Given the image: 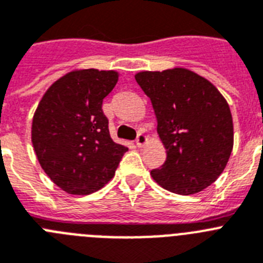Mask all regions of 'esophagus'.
Here are the masks:
<instances>
[{
  "instance_id": "34e87169",
  "label": "esophagus",
  "mask_w": 263,
  "mask_h": 263,
  "mask_svg": "<svg viewBox=\"0 0 263 263\" xmlns=\"http://www.w3.org/2000/svg\"><path fill=\"white\" fill-rule=\"evenodd\" d=\"M147 136L140 132V134H138V138H136V144H138V147H143L147 143Z\"/></svg>"
}]
</instances>
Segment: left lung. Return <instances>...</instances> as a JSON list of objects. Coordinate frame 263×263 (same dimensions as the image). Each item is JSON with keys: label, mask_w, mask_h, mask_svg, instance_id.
Here are the masks:
<instances>
[{"label": "left lung", "mask_w": 263, "mask_h": 263, "mask_svg": "<svg viewBox=\"0 0 263 263\" xmlns=\"http://www.w3.org/2000/svg\"><path fill=\"white\" fill-rule=\"evenodd\" d=\"M151 99L166 160L151 176L177 195H195L222 173L233 149V119L211 82L186 68L135 75Z\"/></svg>", "instance_id": "8db88e82"}]
</instances>
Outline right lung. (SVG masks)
<instances>
[{
    "label": "right lung",
    "instance_id": "right-lung-1",
    "mask_svg": "<svg viewBox=\"0 0 263 263\" xmlns=\"http://www.w3.org/2000/svg\"><path fill=\"white\" fill-rule=\"evenodd\" d=\"M116 71L77 70L45 92L31 125L36 159L51 181L70 195H90L115 175L128 148L111 139L102 104Z\"/></svg>",
    "mask_w": 263,
    "mask_h": 263
}]
</instances>
